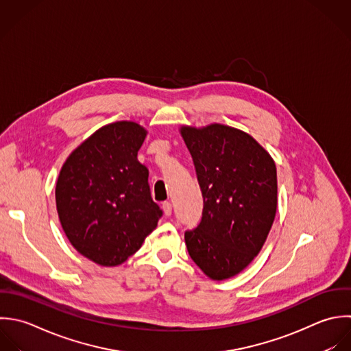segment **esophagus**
Segmentation results:
<instances>
[{
  "label": "esophagus",
  "mask_w": 351,
  "mask_h": 351,
  "mask_svg": "<svg viewBox=\"0 0 351 351\" xmlns=\"http://www.w3.org/2000/svg\"><path fill=\"white\" fill-rule=\"evenodd\" d=\"M162 210H164L165 216H171L172 215V204L168 201L162 202Z\"/></svg>",
  "instance_id": "esophagus-1"
}]
</instances>
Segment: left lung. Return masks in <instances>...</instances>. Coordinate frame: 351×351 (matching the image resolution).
I'll use <instances>...</instances> for the list:
<instances>
[{
	"label": "left lung",
	"mask_w": 351,
	"mask_h": 351,
	"mask_svg": "<svg viewBox=\"0 0 351 351\" xmlns=\"http://www.w3.org/2000/svg\"><path fill=\"white\" fill-rule=\"evenodd\" d=\"M180 134L204 198L201 223L186 231V246L208 278L226 280L267 241L278 208L276 165L252 135L230 125H182Z\"/></svg>",
	"instance_id": "8db88e82"
}]
</instances>
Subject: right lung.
Segmentation results:
<instances>
[{
    "label": "right lung",
    "mask_w": 351,
    "mask_h": 351,
    "mask_svg": "<svg viewBox=\"0 0 351 351\" xmlns=\"http://www.w3.org/2000/svg\"><path fill=\"white\" fill-rule=\"evenodd\" d=\"M147 131L135 121L106 124L65 160L56 206L71 245L102 267L136 253L162 212L152 199L149 171L138 161Z\"/></svg>",
    "instance_id": "1"
}]
</instances>
